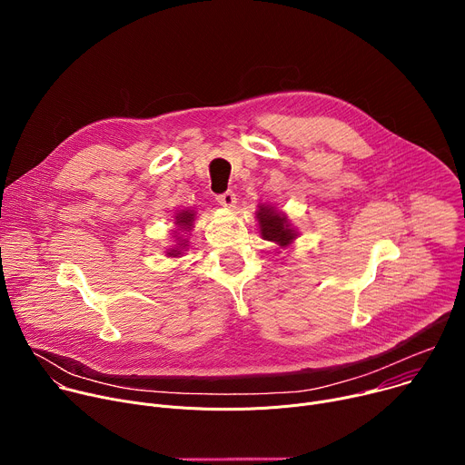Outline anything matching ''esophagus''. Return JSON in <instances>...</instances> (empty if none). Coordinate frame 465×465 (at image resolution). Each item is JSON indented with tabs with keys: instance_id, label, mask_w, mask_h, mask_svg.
I'll return each instance as SVG.
<instances>
[{
	"instance_id": "1",
	"label": "esophagus",
	"mask_w": 465,
	"mask_h": 465,
	"mask_svg": "<svg viewBox=\"0 0 465 465\" xmlns=\"http://www.w3.org/2000/svg\"><path fill=\"white\" fill-rule=\"evenodd\" d=\"M217 203H219L221 206H224V208H235L237 196H235L233 191H226V193H223V194L217 196Z\"/></svg>"
}]
</instances>
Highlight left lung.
Segmentation results:
<instances>
[{"label":"left lung","instance_id":"8db88e82","mask_svg":"<svg viewBox=\"0 0 465 465\" xmlns=\"http://www.w3.org/2000/svg\"><path fill=\"white\" fill-rule=\"evenodd\" d=\"M255 219L259 224L261 237L264 241H271V242L278 244L280 250L291 248L292 242L300 237V233L292 226L291 219L272 204H259L257 212H255ZM276 253H282V252H276Z\"/></svg>","mask_w":465,"mask_h":465}]
</instances>
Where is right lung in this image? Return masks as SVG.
Listing matches in <instances>:
<instances>
[{"instance_id": "add662e5", "label": "right lung", "mask_w": 465, "mask_h": 465, "mask_svg": "<svg viewBox=\"0 0 465 465\" xmlns=\"http://www.w3.org/2000/svg\"><path fill=\"white\" fill-rule=\"evenodd\" d=\"M174 230H173V239H174V244L171 248L165 250V255L167 257H182L185 253V250L189 248V241H187V235L189 232L194 228L193 223L196 219V212L194 210H178L174 215Z\"/></svg>"}]
</instances>
